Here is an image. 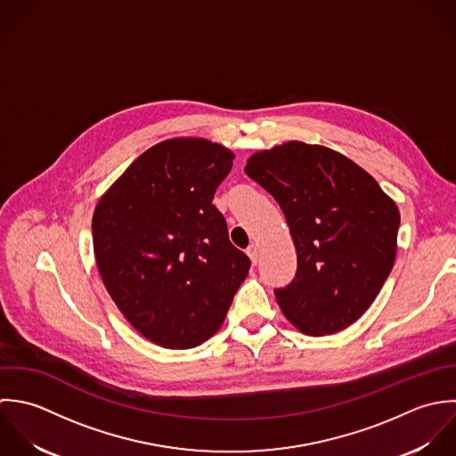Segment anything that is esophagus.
I'll list each match as a JSON object with an SVG mask.
<instances>
[{
	"mask_svg": "<svg viewBox=\"0 0 456 456\" xmlns=\"http://www.w3.org/2000/svg\"><path fill=\"white\" fill-rule=\"evenodd\" d=\"M247 256L250 257V261H252L254 265H257V261H259V247L252 243V245L247 248Z\"/></svg>",
	"mask_w": 456,
	"mask_h": 456,
	"instance_id": "esophagus-1",
	"label": "esophagus"
}]
</instances>
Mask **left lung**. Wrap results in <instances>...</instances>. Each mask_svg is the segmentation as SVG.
Listing matches in <instances>:
<instances>
[{
  "mask_svg": "<svg viewBox=\"0 0 456 456\" xmlns=\"http://www.w3.org/2000/svg\"><path fill=\"white\" fill-rule=\"evenodd\" d=\"M245 173L280 204L296 247L292 281L274 289L283 315L315 337L356 322L391 273L396 204L360 166L317 144L259 151Z\"/></svg>",
  "mask_w": 456,
  "mask_h": 456,
  "instance_id": "obj_1",
  "label": "left lung"
}]
</instances>
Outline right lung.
<instances>
[{"label":"right lung","instance_id":"obj_1","mask_svg":"<svg viewBox=\"0 0 456 456\" xmlns=\"http://www.w3.org/2000/svg\"><path fill=\"white\" fill-rule=\"evenodd\" d=\"M234 155L204 139L142 153L98 200L93 248L126 321L167 349H190L224 322L250 259L213 204Z\"/></svg>","mask_w":456,"mask_h":456}]
</instances>
